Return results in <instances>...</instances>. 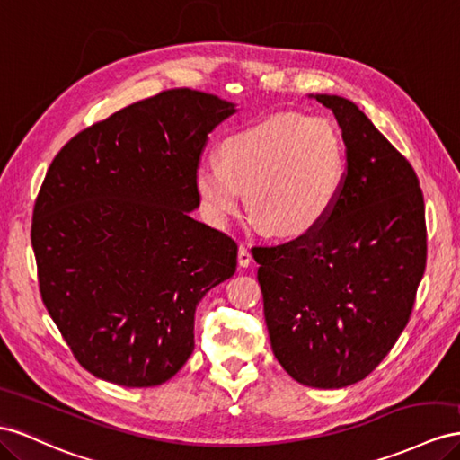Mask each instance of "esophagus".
I'll use <instances>...</instances> for the list:
<instances>
[{
    "mask_svg": "<svg viewBox=\"0 0 460 460\" xmlns=\"http://www.w3.org/2000/svg\"><path fill=\"white\" fill-rule=\"evenodd\" d=\"M252 261H253V257H252L250 250H247L245 245H240V250H238V263H240V267H250Z\"/></svg>",
    "mask_w": 460,
    "mask_h": 460,
    "instance_id": "1",
    "label": "esophagus"
}]
</instances>
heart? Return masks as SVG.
<instances>
[{
    "mask_svg": "<svg viewBox=\"0 0 460 460\" xmlns=\"http://www.w3.org/2000/svg\"><path fill=\"white\" fill-rule=\"evenodd\" d=\"M220 163L203 160L195 190L208 218L225 225L245 203L275 235L315 230L337 205L346 178V143L327 118L280 111L218 146Z\"/></svg>",
    "mask_w": 460,
    "mask_h": 460,
    "instance_id": "b5f03b06",
    "label": "heart"
}]
</instances>
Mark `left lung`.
I'll return each instance as SVG.
<instances>
[{"label": "left lung", "instance_id": "left-lung-1", "mask_svg": "<svg viewBox=\"0 0 460 460\" xmlns=\"http://www.w3.org/2000/svg\"><path fill=\"white\" fill-rule=\"evenodd\" d=\"M346 143L337 205L296 240L253 247L270 346L297 383L341 389L389 354L411 319L428 257L411 163L354 102L315 94Z\"/></svg>", "mask_w": 460, "mask_h": 460}]
</instances>
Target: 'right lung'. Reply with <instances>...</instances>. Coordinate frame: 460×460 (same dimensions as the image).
<instances>
[{
  "mask_svg": "<svg viewBox=\"0 0 460 460\" xmlns=\"http://www.w3.org/2000/svg\"><path fill=\"white\" fill-rule=\"evenodd\" d=\"M234 111L163 91L83 129L49 164L31 230L40 294L94 377L155 387L176 376L197 304L235 272V242L190 217L207 135Z\"/></svg>",
  "mask_w": 460,
  "mask_h": 460,
  "instance_id": "add662e5",
  "label": "right lung"
}]
</instances>
